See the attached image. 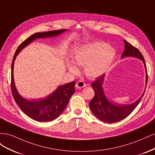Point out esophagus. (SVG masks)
Wrapping results in <instances>:
<instances>
[{"mask_svg":"<svg viewBox=\"0 0 155 155\" xmlns=\"http://www.w3.org/2000/svg\"><path fill=\"white\" fill-rule=\"evenodd\" d=\"M85 86H86L85 83H84L83 81H79L76 84V87L78 88H82L83 87H85Z\"/></svg>","mask_w":155,"mask_h":155,"instance_id":"esophagus-1","label":"esophagus"}]
</instances>
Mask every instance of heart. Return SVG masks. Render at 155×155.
I'll return each instance as SVG.
<instances>
[{"instance_id":"1","label":"heart","mask_w":155,"mask_h":155,"mask_svg":"<svg viewBox=\"0 0 155 155\" xmlns=\"http://www.w3.org/2000/svg\"><path fill=\"white\" fill-rule=\"evenodd\" d=\"M116 54V50L105 42L96 41L79 46L73 51V62L67 60V67L73 74L79 72L78 66H84V71L89 78H97L110 68Z\"/></svg>"}]
</instances>
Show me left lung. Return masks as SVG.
Wrapping results in <instances>:
<instances>
[{
  "mask_svg": "<svg viewBox=\"0 0 155 155\" xmlns=\"http://www.w3.org/2000/svg\"><path fill=\"white\" fill-rule=\"evenodd\" d=\"M125 50L121 56V58H135L141 60L143 62L146 76H145V88L147 83V68L145 63V60L141 52L134 46L131 45L127 41L124 40ZM105 74L96 79V80L92 83V87L94 91V97L89 103V107L96 117L102 121L106 123H115L122 120L128 116L133 111L135 107L137 106L139 102L143 97L145 90L138 100L131 104H121L116 103L113 100L109 101L107 97L104 92L103 84H104Z\"/></svg>",
  "mask_w": 155,
  "mask_h": 155,
  "instance_id": "1",
  "label": "left lung"
}]
</instances>
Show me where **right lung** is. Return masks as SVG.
I'll list each match as a JSON object with an SVG mask.
<instances>
[{"label":"right lung","instance_id":"add662e5","mask_svg":"<svg viewBox=\"0 0 155 155\" xmlns=\"http://www.w3.org/2000/svg\"><path fill=\"white\" fill-rule=\"evenodd\" d=\"M67 29L38 32L31 35L18 46L13 59L12 65V92L16 104L21 110L31 119L37 121H50L57 118L67 106L70 97L75 92V81L58 87L55 90L43 98L27 100L18 93L13 78V67L18 53L35 39L58 37Z\"/></svg>","mask_w":155,"mask_h":155}]
</instances>
